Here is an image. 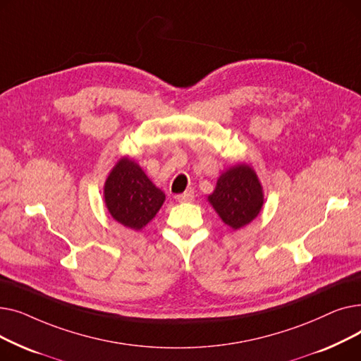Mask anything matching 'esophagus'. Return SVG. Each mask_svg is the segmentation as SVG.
I'll return each mask as SVG.
<instances>
[{"label": "esophagus", "instance_id": "34e87169", "mask_svg": "<svg viewBox=\"0 0 361 361\" xmlns=\"http://www.w3.org/2000/svg\"><path fill=\"white\" fill-rule=\"evenodd\" d=\"M177 200L181 202V203H183V202H193V200H195V192H193V190H187V192L178 195V196H177Z\"/></svg>", "mask_w": 361, "mask_h": 361}]
</instances>
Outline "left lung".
Returning a JSON list of instances; mask_svg holds the SVG:
<instances>
[{"label": "left lung", "instance_id": "left-lung-1", "mask_svg": "<svg viewBox=\"0 0 361 361\" xmlns=\"http://www.w3.org/2000/svg\"><path fill=\"white\" fill-rule=\"evenodd\" d=\"M207 200L224 224L238 230L260 214L263 206L262 184L250 165L238 164L219 176L215 190L207 196Z\"/></svg>", "mask_w": 361, "mask_h": 361}]
</instances>
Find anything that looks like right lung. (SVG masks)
Masks as SVG:
<instances>
[{"instance_id":"obj_1","label":"right lung","mask_w":361,"mask_h":361,"mask_svg":"<svg viewBox=\"0 0 361 361\" xmlns=\"http://www.w3.org/2000/svg\"><path fill=\"white\" fill-rule=\"evenodd\" d=\"M104 199L114 219L139 231L158 214L165 195L135 161L124 157L111 169L104 185Z\"/></svg>"}]
</instances>
